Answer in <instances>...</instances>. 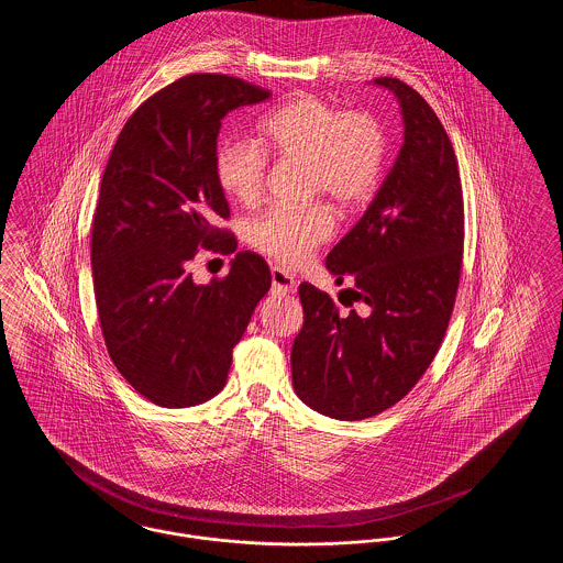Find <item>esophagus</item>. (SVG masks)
<instances>
[{"label":"esophagus","mask_w":563,"mask_h":563,"mask_svg":"<svg viewBox=\"0 0 563 563\" xmlns=\"http://www.w3.org/2000/svg\"><path fill=\"white\" fill-rule=\"evenodd\" d=\"M296 289H298V280L289 272H285L280 267H272V291L274 294H296Z\"/></svg>","instance_id":"esophagus-1"}]
</instances>
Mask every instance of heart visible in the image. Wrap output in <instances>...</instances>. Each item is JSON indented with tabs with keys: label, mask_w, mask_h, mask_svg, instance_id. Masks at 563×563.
<instances>
[{
	"label": "heart",
	"mask_w": 563,
	"mask_h": 563,
	"mask_svg": "<svg viewBox=\"0 0 563 563\" xmlns=\"http://www.w3.org/2000/svg\"><path fill=\"white\" fill-rule=\"evenodd\" d=\"M267 152L302 158L312 192H328L341 206L373 195L384 167L386 139L375 118L343 113L323 98L300 93L261 122ZM265 154L249 141H224L214 156L218 188L233 201L251 206L265 184ZM334 233V218L323 206H278L251 222L249 242L280 265L298 267Z\"/></svg>",
	"instance_id": "obj_1"
}]
</instances>
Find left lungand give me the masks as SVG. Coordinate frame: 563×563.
Masks as SVG:
<instances>
[{
	"mask_svg": "<svg viewBox=\"0 0 563 563\" xmlns=\"http://www.w3.org/2000/svg\"><path fill=\"white\" fill-rule=\"evenodd\" d=\"M402 118L400 152L364 217L330 251L325 267L364 302L343 314L300 285L303 325L291 349L294 389L334 420L386 411L418 384L443 341L463 263V190L452 143L413 87L382 77ZM341 291V294H345Z\"/></svg>",
	"mask_w": 563,
	"mask_h": 563,
	"instance_id": "1",
	"label": "left lung"
}]
</instances>
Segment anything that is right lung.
Segmentation results:
<instances>
[{"mask_svg":"<svg viewBox=\"0 0 563 563\" xmlns=\"http://www.w3.org/2000/svg\"><path fill=\"white\" fill-rule=\"evenodd\" d=\"M267 98L227 75L181 77L130 115L102 174L91 227L102 336L122 377L154 405L217 396L233 346L269 291L267 263L249 251L208 285L188 272L199 246H238L212 224L229 217L214 175L218 132L229 111Z\"/></svg>","mask_w":563,"mask_h":563,"instance_id":"1","label":"right lung"}]
</instances>
